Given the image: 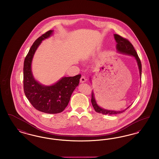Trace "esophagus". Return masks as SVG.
Instances as JSON below:
<instances>
[{
  "label": "esophagus",
  "mask_w": 159,
  "mask_h": 159,
  "mask_svg": "<svg viewBox=\"0 0 159 159\" xmlns=\"http://www.w3.org/2000/svg\"><path fill=\"white\" fill-rule=\"evenodd\" d=\"M86 79H85V77L84 76H82L80 78V83H84V82H86Z\"/></svg>",
  "instance_id": "esophagus-1"
}]
</instances>
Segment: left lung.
I'll return each instance as SVG.
<instances>
[{"mask_svg":"<svg viewBox=\"0 0 159 159\" xmlns=\"http://www.w3.org/2000/svg\"><path fill=\"white\" fill-rule=\"evenodd\" d=\"M114 39L117 43L116 44V50L117 52L119 53L124 54V55H127L129 56H132L134 57V58L136 60L137 65L139 69V76L140 78L141 77V72H142V66H141V61L139 60L138 55L136 53L135 49H134L133 45L131 44V43L127 39L125 38H122L120 36L114 34ZM89 80L91 82V77H89ZM91 102L93 108L95 109V111L99 113H102V114H107V115H113V114H120L124 112L126 109H128L129 107L126 108V109L123 110H120V111H117V110H107L99 106L97 102V100L95 99V93L94 92H92V99H91Z\"/></svg>","mask_w":159,"mask_h":159,"instance_id":"obj_1","label":"left lung"}]
</instances>
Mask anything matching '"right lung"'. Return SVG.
Listing matches in <instances>:
<instances>
[{
	"mask_svg": "<svg viewBox=\"0 0 159 159\" xmlns=\"http://www.w3.org/2000/svg\"><path fill=\"white\" fill-rule=\"evenodd\" d=\"M53 30L47 31L33 43L24 62V91L31 105L40 111L48 114L62 112L68 105L71 94L79 85L80 75L62 77L51 85H45L36 80L33 75V57L42 42L53 35Z\"/></svg>",
	"mask_w": 159,
	"mask_h": 159,
	"instance_id": "obj_1",
	"label": "right lung"
}]
</instances>
